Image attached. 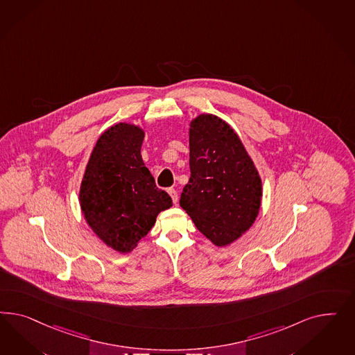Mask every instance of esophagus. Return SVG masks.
Instances as JSON below:
<instances>
[{
    "mask_svg": "<svg viewBox=\"0 0 355 355\" xmlns=\"http://www.w3.org/2000/svg\"><path fill=\"white\" fill-rule=\"evenodd\" d=\"M168 193L171 195L173 203H174V205H177V202H178V193H177V191H175L174 189H169V190H168Z\"/></svg>",
    "mask_w": 355,
    "mask_h": 355,
    "instance_id": "obj_1",
    "label": "esophagus"
}]
</instances>
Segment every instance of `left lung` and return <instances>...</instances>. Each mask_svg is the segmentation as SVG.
Listing matches in <instances>:
<instances>
[{
    "label": "left lung",
    "instance_id": "left-lung-1",
    "mask_svg": "<svg viewBox=\"0 0 355 355\" xmlns=\"http://www.w3.org/2000/svg\"><path fill=\"white\" fill-rule=\"evenodd\" d=\"M190 171L180 205L198 230L225 248L252 226L261 180L243 143L225 121L199 114L190 122Z\"/></svg>",
    "mask_w": 355,
    "mask_h": 355
}]
</instances>
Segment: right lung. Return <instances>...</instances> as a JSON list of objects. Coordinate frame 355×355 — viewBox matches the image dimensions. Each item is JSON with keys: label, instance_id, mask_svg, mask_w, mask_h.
<instances>
[{"label": "right lung", "instance_id": "1", "mask_svg": "<svg viewBox=\"0 0 355 355\" xmlns=\"http://www.w3.org/2000/svg\"><path fill=\"white\" fill-rule=\"evenodd\" d=\"M144 130L119 122L105 130L89 156L79 190L87 224L107 248L128 254L148 234L156 217L172 207L146 168Z\"/></svg>", "mask_w": 355, "mask_h": 355}]
</instances>
